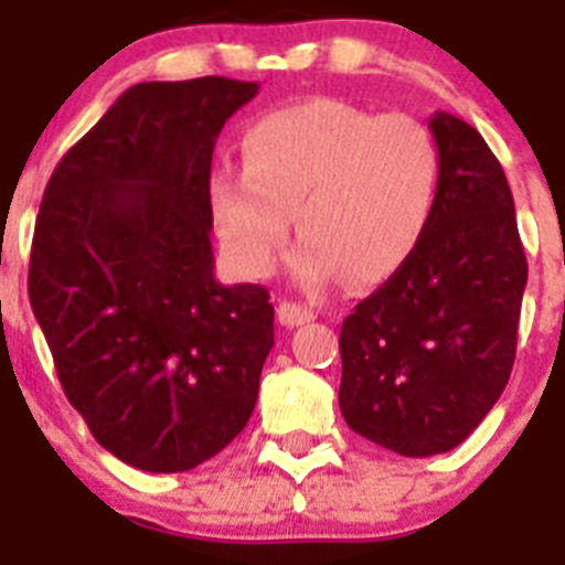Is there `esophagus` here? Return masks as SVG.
I'll return each instance as SVG.
<instances>
[{
	"label": "esophagus",
	"mask_w": 565,
	"mask_h": 565,
	"mask_svg": "<svg viewBox=\"0 0 565 565\" xmlns=\"http://www.w3.org/2000/svg\"><path fill=\"white\" fill-rule=\"evenodd\" d=\"M277 317L282 326L294 328V326H306V322H311L317 313H313V308L299 306V302H294V299H282V302L277 306Z\"/></svg>",
	"instance_id": "obj_1"
}]
</instances>
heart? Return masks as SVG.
Masks as SVG:
<instances>
[{
  "mask_svg": "<svg viewBox=\"0 0 565 565\" xmlns=\"http://www.w3.org/2000/svg\"><path fill=\"white\" fill-rule=\"evenodd\" d=\"M246 167L221 163L209 181L214 228L252 277L302 234L291 271L322 286L342 271L351 286L391 277L430 221L438 149L411 115H373L337 98L263 115L243 138Z\"/></svg>",
  "mask_w": 565,
  "mask_h": 565,
  "instance_id": "heart-1",
  "label": "heart"
}]
</instances>
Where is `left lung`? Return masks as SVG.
Wrapping results in <instances>:
<instances>
[{"label":"left lung","mask_w":565,"mask_h":565,"mask_svg":"<svg viewBox=\"0 0 565 565\" xmlns=\"http://www.w3.org/2000/svg\"><path fill=\"white\" fill-rule=\"evenodd\" d=\"M430 129V221L339 333L344 422L407 458L458 447L501 398L529 271L507 174L481 132L447 113Z\"/></svg>","instance_id":"8db88e82"}]
</instances>
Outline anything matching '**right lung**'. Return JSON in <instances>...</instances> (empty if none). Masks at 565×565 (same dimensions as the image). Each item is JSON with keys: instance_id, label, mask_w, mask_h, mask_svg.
Instances as JSON below:
<instances>
[{"instance_id": "add662e5", "label": "right lung", "mask_w": 565, "mask_h": 565, "mask_svg": "<svg viewBox=\"0 0 565 565\" xmlns=\"http://www.w3.org/2000/svg\"><path fill=\"white\" fill-rule=\"evenodd\" d=\"M254 82L124 93L50 174L28 294L67 402L104 450L186 472L237 436L274 344L263 286H221L212 152Z\"/></svg>"}]
</instances>
